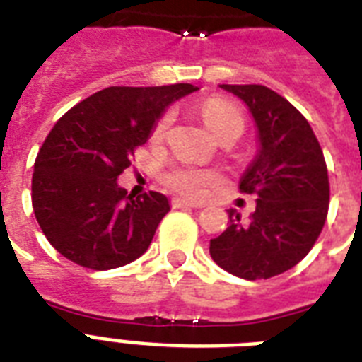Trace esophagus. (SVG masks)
I'll return each mask as SVG.
<instances>
[{
    "mask_svg": "<svg viewBox=\"0 0 362 362\" xmlns=\"http://www.w3.org/2000/svg\"><path fill=\"white\" fill-rule=\"evenodd\" d=\"M172 206L173 207H202V204H196V202L185 200V198H173Z\"/></svg>",
    "mask_w": 362,
    "mask_h": 362,
    "instance_id": "obj_1",
    "label": "esophagus"
}]
</instances>
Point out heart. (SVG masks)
I'll use <instances>...</instances> for the list:
<instances>
[{"instance_id":"b5f03b06","label":"heart","mask_w":362,"mask_h":362,"mask_svg":"<svg viewBox=\"0 0 362 362\" xmlns=\"http://www.w3.org/2000/svg\"><path fill=\"white\" fill-rule=\"evenodd\" d=\"M200 115L206 126L209 130L219 137L221 134H225L234 128H242L243 130V117L240 113V109L232 102L225 100V98H209L200 105ZM172 122V115L166 113L155 126L153 137L155 139H162L164 134L170 128ZM217 181V175L213 172H206V170H196V168H173L166 173V183L172 189L179 190L181 194L192 196L198 198L207 190V187H211Z\"/></svg>"}]
</instances>
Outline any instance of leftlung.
Masks as SVG:
<instances>
[{"label":"left lung","mask_w":362,"mask_h":362,"mask_svg":"<svg viewBox=\"0 0 362 362\" xmlns=\"http://www.w3.org/2000/svg\"><path fill=\"white\" fill-rule=\"evenodd\" d=\"M247 105L259 151L240 179L257 194L247 219L228 209V228L209 242V255L232 276L268 279L300 262L323 230L329 173L312 126L296 107L262 85H219Z\"/></svg>","instance_id":"obj_1"}]
</instances>
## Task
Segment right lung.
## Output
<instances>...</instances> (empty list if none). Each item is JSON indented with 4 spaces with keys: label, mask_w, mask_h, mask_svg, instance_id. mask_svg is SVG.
I'll list each match as a JSON object with an SVG mask.
<instances>
[{
    "label": "right lung",
    "mask_w": 362,
    "mask_h": 362,
    "mask_svg": "<svg viewBox=\"0 0 362 362\" xmlns=\"http://www.w3.org/2000/svg\"><path fill=\"white\" fill-rule=\"evenodd\" d=\"M196 86H109L69 109L39 149L35 219L50 245L90 270L139 259L170 211L160 192L128 194L117 179L173 102Z\"/></svg>",
    "instance_id": "1"
}]
</instances>
